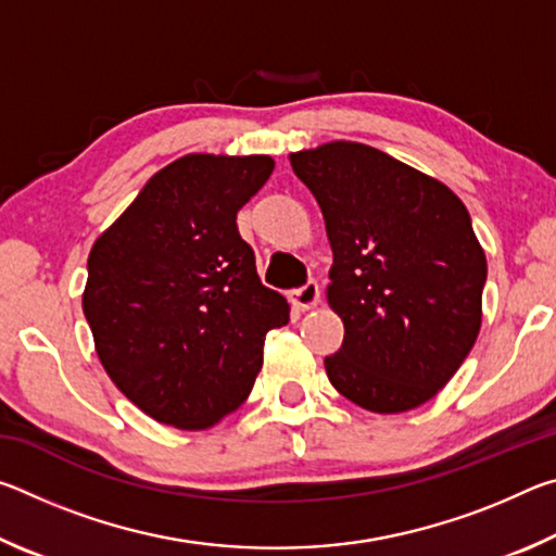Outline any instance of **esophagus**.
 Here are the masks:
<instances>
[{"label": "esophagus", "mask_w": 556, "mask_h": 556, "mask_svg": "<svg viewBox=\"0 0 556 556\" xmlns=\"http://www.w3.org/2000/svg\"><path fill=\"white\" fill-rule=\"evenodd\" d=\"M289 299L299 312H308V308H314L318 304V299H321V289H318L316 281H308V285H304L301 289L291 291Z\"/></svg>", "instance_id": "1"}]
</instances>
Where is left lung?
Listing matches in <instances>:
<instances>
[{
  "instance_id": "1",
  "label": "left lung",
  "mask_w": 556,
  "mask_h": 556,
  "mask_svg": "<svg viewBox=\"0 0 556 556\" xmlns=\"http://www.w3.org/2000/svg\"><path fill=\"white\" fill-rule=\"evenodd\" d=\"M289 162L333 250L326 299L345 336L324 361L328 380L378 414L429 402L481 331L488 265L466 205L368 144L328 142Z\"/></svg>"
}]
</instances>
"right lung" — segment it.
<instances>
[{
  "instance_id": "add662e5",
  "label": "right lung",
  "mask_w": 556,
  "mask_h": 556,
  "mask_svg": "<svg viewBox=\"0 0 556 556\" xmlns=\"http://www.w3.org/2000/svg\"><path fill=\"white\" fill-rule=\"evenodd\" d=\"M267 154H186L149 178L92 244L83 312L110 380L162 425H218L255 384L289 304L260 281L238 211Z\"/></svg>"
}]
</instances>
